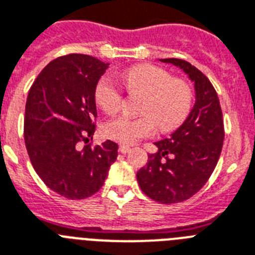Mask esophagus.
I'll list each match as a JSON object with an SVG mask.
<instances>
[{
	"instance_id": "obj_1",
	"label": "esophagus",
	"mask_w": 255,
	"mask_h": 255,
	"mask_svg": "<svg viewBox=\"0 0 255 255\" xmlns=\"http://www.w3.org/2000/svg\"><path fill=\"white\" fill-rule=\"evenodd\" d=\"M129 150H131V147L129 146H126V145H121V146H119V151H121L122 154H127Z\"/></svg>"
}]
</instances>
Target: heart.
<instances>
[{"label":"heart","mask_w":255,"mask_h":255,"mask_svg":"<svg viewBox=\"0 0 255 255\" xmlns=\"http://www.w3.org/2000/svg\"><path fill=\"white\" fill-rule=\"evenodd\" d=\"M121 80L132 93L144 95L140 111L142 117H118L105 126V134L119 144L132 145L155 131L175 129L185 121L192 108L193 93L180 79H172L163 68L138 65L121 74ZM96 102L105 113L113 114L119 109L122 95L115 81L105 76L98 81Z\"/></svg>","instance_id":"1"}]
</instances>
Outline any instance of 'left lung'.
<instances>
[{
  "label": "left lung",
  "instance_id": "obj_1",
  "mask_svg": "<svg viewBox=\"0 0 255 255\" xmlns=\"http://www.w3.org/2000/svg\"><path fill=\"white\" fill-rule=\"evenodd\" d=\"M187 74L194 84V105L170 137L154 142L157 153L136 175L141 190L160 204H176L196 194L213 174L223 146L224 127L219 98L210 80L189 62L159 59Z\"/></svg>",
  "mask_w": 255,
  "mask_h": 255
}]
</instances>
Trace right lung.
<instances>
[{"mask_svg":"<svg viewBox=\"0 0 255 255\" xmlns=\"http://www.w3.org/2000/svg\"><path fill=\"white\" fill-rule=\"evenodd\" d=\"M109 66L91 55L59 57L28 92L24 141L31 163L51 190L70 200L98 192L118 157V145L110 140L80 149L95 133L96 87Z\"/></svg>","mask_w":255,"mask_h":255,"instance_id":"obj_1","label":"right lung"}]
</instances>
